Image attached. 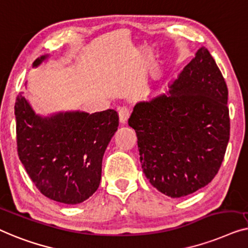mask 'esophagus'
<instances>
[{"mask_svg": "<svg viewBox=\"0 0 248 248\" xmlns=\"http://www.w3.org/2000/svg\"><path fill=\"white\" fill-rule=\"evenodd\" d=\"M129 116H130V111H129L128 108H120L119 109V120L121 124H127V121L129 119Z\"/></svg>", "mask_w": 248, "mask_h": 248, "instance_id": "esophagus-1", "label": "esophagus"}]
</instances>
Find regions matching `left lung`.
<instances>
[{
  "label": "left lung",
  "instance_id": "left-lung-1",
  "mask_svg": "<svg viewBox=\"0 0 248 248\" xmlns=\"http://www.w3.org/2000/svg\"><path fill=\"white\" fill-rule=\"evenodd\" d=\"M169 88L136 104L128 124L149 182L181 198L210 183L220 169L229 141L228 89L204 47Z\"/></svg>",
  "mask_w": 248,
  "mask_h": 248
}]
</instances>
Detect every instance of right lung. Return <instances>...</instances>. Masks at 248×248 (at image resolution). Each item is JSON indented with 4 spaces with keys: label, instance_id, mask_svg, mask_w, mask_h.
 Masks as SVG:
<instances>
[{
    "label": "right lung",
    "instance_id": "right-lung-1",
    "mask_svg": "<svg viewBox=\"0 0 248 248\" xmlns=\"http://www.w3.org/2000/svg\"><path fill=\"white\" fill-rule=\"evenodd\" d=\"M48 57L37 58L32 67ZM15 114L19 158L45 197L78 204L95 192L104 152L119 125L117 111H69L43 117L20 93Z\"/></svg>",
    "mask_w": 248,
    "mask_h": 248
}]
</instances>
